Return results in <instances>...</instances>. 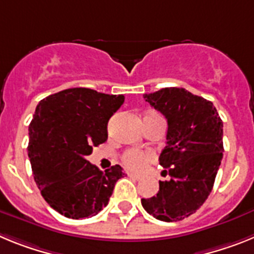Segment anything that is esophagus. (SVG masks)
Masks as SVG:
<instances>
[{
  "label": "esophagus",
  "mask_w": 254,
  "mask_h": 254,
  "mask_svg": "<svg viewBox=\"0 0 254 254\" xmlns=\"http://www.w3.org/2000/svg\"><path fill=\"white\" fill-rule=\"evenodd\" d=\"M127 176L131 177V178H133V179H141V178H142L140 174H137V173H132V172H127Z\"/></svg>",
  "instance_id": "1"
}]
</instances>
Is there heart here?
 <instances>
[{
    "instance_id": "b5f03b06",
    "label": "heart",
    "mask_w": 254,
    "mask_h": 254,
    "mask_svg": "<svg viewBox=\"0 0 254 254\" xmlns=\"http://www.w3.org/2000/svg\"><path fill=\"white\" fill-rule=\"evenodd\" d=\"M154 159V154L149 150L129 149L122 155V161L126 167L133 170H140L149 161Z\"/></svg>"
}]
</instances>
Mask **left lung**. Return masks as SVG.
<instances>
[{
    "mask_svg": "<svg viewBox=\"0 0 254 254\" xmlns=\"http://www.w3.org/2000/svg\"><path fill=\"white\" fill-rule=\"evenodd\" d=\"M143 98L168 121L159 163L170 179L159 182L156 196L141 203L158 220L181 221L203 205L214 187L223 159V121L212 103L183 87H165Z\"/></svg>",
    "mask_w": 254,
    "mask_h": 254,
    "instance_id": "obj_1",
    "label": "left lung"
}]
</instances>
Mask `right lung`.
I'll return each instance as SVG.
<instances>
[{"label": "right lung", "instance_id": "right-lung-1", "mask_svg": "<svg viewBox=\"0 0 254 254\" xmlns=\"http://www.w3.org/2000/svg\"><path fill=\"white\" fill-rule=\"evenodd\" d=\"M125 102L86 87L66 89L37 105L29 125L28 155L40 193L53 210L69 219L95 216L108 205L120 165L104 173L86 160L108 138V121Z\"/></svg>", "mask_w": 254, "mask_h": 254}]
</instances>
